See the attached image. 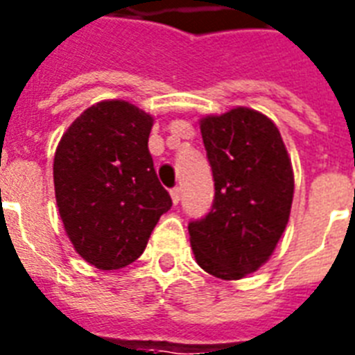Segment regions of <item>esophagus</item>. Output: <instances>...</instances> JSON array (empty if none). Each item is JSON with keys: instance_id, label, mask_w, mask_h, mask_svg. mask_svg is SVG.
<instances>
[{"instance_id": "1", "label": "esophagus", "mask_w": 355, "mask_h": 355, "mask_svg": "<svg viewBox=\"0 0 355 355\" xmlns=\"http://www.w3.org/2000/svg\"><path fill=\"white\" fill-rule=\"evenodd\" d=\"M171 198H173V204H178V200H180V187H173Z\"/></svg>"}]
</instances>
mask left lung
I'll return each mask as SVG.
<instances>
[{
	"label": "left lung",
	"instance_id": "left-lung-1",
	"mask_svg": "<svg viewBox=\"0 0 355 355\" xmlns=\"http://www.w3.org/2000/svg\"><path fill=\"white\" fill-rule=\"evenodd\" d=\"M215 180L206 217L191 220L198 266L224 281L257 272L288 224L293 171L281 132L261 112L237 107L200 120Z\"/></svg>",
	"mask_w": 355,
	"mask_h": 355
}]
</instances>
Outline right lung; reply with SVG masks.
<instances>
[{
  "instance_id": "obj_1",
  "label": "right lung",
  "mask_w": 355,
  "mask_h": 355,
  "mask_svg": "<svg viewBox=\"0 0 355 355\" xmlns=\"http://www.w3.org/2000/svg\"><path fill=\"white\" fill-rule=\"evenodd\" d=\"M153 116L123 100L85 109L54 155V191L63 227L98 270L137 261L158 218L171 209L148 148Z\"/></svg>"
}]
</instances>
